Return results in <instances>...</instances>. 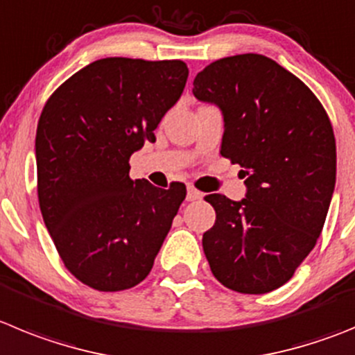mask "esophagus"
I'll return each instance as SVG.
<instances>
[{
  "mask_svg": "<svg viewBox=\"0 0 355 355\" xmlns=\"http://www.w3.org/2000/svg\"><path fill=\"white\" fill-rule=\"evenodd\" d=\"M202 199V191H199L197 188L188 187V193H187V200L193 202V200H200Z\"/></svg>",
  "mask_w": 355,
  "mask_h": 355,
  "instance_id": "esophagus-1",
  "label": "esophagus"
}]
</instances>
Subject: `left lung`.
Returning <instances> with one entry per match:
<instances>
[{
  "label": "left lung",
  "instance_id": "left-lung-1",
  "mask_svg": "<svg viewBox=\"0 0 355 355\" xmlns=\"http://www.w3.org/2000/svg\"><path fill=\"white\" fill-rule=\"evenodd\" d=\"M193 95L223 110L222 156L241 165L246 199L204 200L216 222L202 236L214 278L241 294L285 285L313 250L326 222L336 141L320 100L301 79L262 54L207 64Z\"/></svg>",
  "mask_w": 355,
  "mask_h": 355
}]
</instances>
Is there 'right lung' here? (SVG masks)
I'll return each mask as SVG.
<instances>
[{"mask_svg": "<svg viewBox=\"0 0 355 355\" xmlns=\"http://www.w3.org/2000/svg\"><path fill=\"white\" fill-rule=\"evenodd\" d=\"M188 79L181 60L103 58L64 80L37 126V190L45 227L64 268L87 287L119 292L149 275L187 197L130 178V156Z\"/></svg>", "mask_w": 355, "mask_h": 355, "instance_id": "obj_1", "label": "right lung"}]
</instances>
